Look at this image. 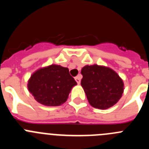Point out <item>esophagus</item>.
Masks as SVG:
<instances>
[{"label":"esophagus","instance_id":"esophagus-1","mask_svg":"<svg viewBox=\"0 0 149 149\" xmlns=\"http://www.w3.org/2000/svg\"><path fill=\"white\" fill-rule=\"evenodd\" d=\"M81 74H78L77 77H75V81H76V82L77 83V84H81Z\"/></svg>","mask_w":149,"mask_h":149}]
</instances>
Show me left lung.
Returning a JSON list of instances; mask_svg holds the SVG:
<instances>
[{"mask_svg": "<svg viewBox=\"0 0 149 149\" xmlns=\"http://www.w3.org/2000/svg\"><path fill=\"white\" fill-rule=\"evenodd\" d=\"M81 86L93 107L110 108L118 102L124 92V84L113 69L98 65H86L81 69Z\"/></svg>", "mask_w": 149, "mask_h": 149, "instance_id": "obj_1", "label": "left lung"}]
</instances>
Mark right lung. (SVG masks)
<instances>
[{
	"mask_svg": "<svg viewBox=\"0 0 149 149\" xmlns=\"http://www.w3.org/2000/svg\"><path fill=\"white\" fill-rule=\"evenodd\" d=\"M77 85L68 68L51 65L39 68L28 81L27 87L34 98L45 106H60L66 101L71 89Z\"/></svg>",
	"mask_w": 149,
	"mask_h": 149,
	"instance_id": "right-lung-1",
	"label": "right lung"
}]
</instances>
